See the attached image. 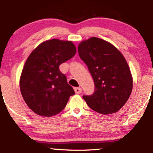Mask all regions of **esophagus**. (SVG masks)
Instances as JSON below:
<instances>
[{"label": "esophagus", "instance_id": "34e87169", "mask_svg": "<svg viewBox=\"0 0 153 153\" xmlns=\"http://www.w3.org/2000/svg\"><path fill=\"white\" fill-rule=\"evenodd\" d=\"M74 91H75V94H81V92H82V88H80V87L75 88H74Z\"/></svg>", "mask_w": 153, "mask_h": 153}]
</instances>
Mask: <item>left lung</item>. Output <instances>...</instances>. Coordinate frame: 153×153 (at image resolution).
<instances>
[{
	"instance_id": "obj_1",
	"label": "left lung",
	"mask_w": 153,
	"mask_h": 153,
	"mask_svg": "<svg viewBox=\"0 0 153 153\" xmlns=\"http://www.w3.org/2000/svg\"><path fill=\"white\" fill-rule=\"evenodd\" d=\"M78 54L94 80V94L83 96L88 106L101 114L116 113L127 103L133 78L125 57L112 44L98 37L83 40Z\"/></svg>"
}]
</instances>
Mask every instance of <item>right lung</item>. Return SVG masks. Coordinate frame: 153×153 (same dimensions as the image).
I'll return each mask as SVG.
<instances>
[{"mask_svg": "<svg viewBox=\"0 0 153 153\" xmlns=\"http://www.w3.org/2000/svg\"><path fill=\"white\" fill-rule=\"evenodd\" d=\"M75 53L73 42L52 39L42 42L29 54L19 85L24 101L35 114L46 117L57 114L75 94L59 66Z\"/></svg>", "mask_w": 153, "mask_h": 153, "instance_id": "obj_1", "label": "right lung"}]
</instances>
